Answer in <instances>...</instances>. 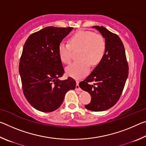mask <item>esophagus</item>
<instances>
[{"label":"esophagus","instance_id":"1","mask_svg":"<svg viewBox=\"0 0 146 146\" xmlns=\"http://www.w3.org/2000/svg\"><path fill=\"white\" fill-rule=\"evenodd\" d=\"M76 90H80V87H79V80H76Z\"/></svg>","mask_w":146,"mask_h":146}]
</instances>
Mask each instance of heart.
<instances>
[{
    "instance_id": "heart-1",
    "label": "heart",
    "mask_w": 146,
    "mask_h": 146,
    "mask_svg": "<svg viewBox=\"0 0 146 146\" xmlns=\"http://www.w3.org/2000/svg\"><path fill=\"white\" fill-rule=\"evenodd\" d=\"M71 48L80 49L78 58L66 69L68 75L80 78L87 75L92 66L100 62L105 55L106 42L100 34L92 31H79L71 36L70 44L62 42L58 46V56L62 62L69 64L71 60Z\"/></svg>"
}]
</instances>
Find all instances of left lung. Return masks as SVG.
Here are the masks:
<instances>
[{
  "instance_id": "8db88e82",
  "label": "left lung",
  "mask_w": 146,
  "mask_h": 146,
  "mask_svg": "<svg viewBox=\"0 0 146 146\" xmlns=\"http://www.w3.org/2000/svg\"><path fill=\"white\" fill-rule=\"evenodd\" d=\"M92 28L97 29L105 38L106 53L90 75L79 83V86L91 96L90 103L85 108L93 111H103L113 107L119 100L129 67L124 46L119 36L103 26Z\"/></svg>"
}]
</instances>
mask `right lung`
Returning <instances> with one entry per match:
<instances>
[{
	"label": "right lung",
	"mask_w": 146,
	"mask_h": 146,
	"mask_svg": "<svg viewBox=\"0 0 146 146\" xmlns=\"http://www.w3.org/2000/svg\"><path fill=\"white\" fill-rule=\"evenodd\" d=\"M73 28L46 27L31 34L23 47L19 63L23 90L28 102L42 112H51L62 104L66 93L76 82L64 73L58 46Z\"/></svg>",
	"instance_id": "add662e5"
}]
</instances>
